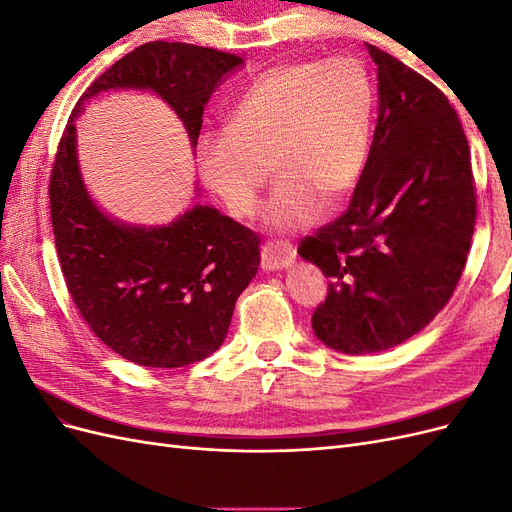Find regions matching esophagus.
I'll return each mask as SVG.
<instances>
[{"instance_id": "obj_1", "label": "esophagus", "mask_w": 512, "mask_h": 512, "mask_svg": "<svg viewBox=\"0 0 512 512\" xmlns=\"http://www.w3.org/2000/svg\"><path fill=\"white\" fill-rule=\"evenodd\" d=\"M294 258H297V252H294V247L288 243H267L262 247L260 252V267L262 271H282L288 269Z\"/></svg>"}]
</instances>
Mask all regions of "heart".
Returning a JSON list of instances; mask_svg holds the SVG:
<instances>
[{
    "label": "heart",
    "instance_id": "obj_1",
    "mask_svg": "<svg viewBox=\"0 0 512 512\" xmlns=\"http://www.w3.org/2000/svg\"><path fill=\"white\" fill-rule=\"evenodd\" d=\"M374 126L376 89L363 64L288 61L245 87L224 130L198 136V177L235 218H250L269 158L277 181L265 222L275 232H297L318 220L324 198L335 203L356 188Z\"/></svg>",
    "mask_w": 512,
    "mask_h": 512
}]
</instances>
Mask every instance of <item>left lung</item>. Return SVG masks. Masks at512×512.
Here are the masks:
<instances>
[{
  "instance_id": "left-lung-1",
  "label": "left lung",
  "mask_w": 512,
  "mask_h": 512,
  "mask_svg": "<svg viewBox=\"0 0 512 512\" xmlns=\"http://www.w3.org/2000/svg\"><path fill=\"white\" fill-rule=\"evenodd\" d=\"M378 123L346 213L299 245L329 277L314 335L344 354L404 344L438 316L466 267L476 196L470 147L442 91L367 44Z\"/></svg>"
}]
</instances>
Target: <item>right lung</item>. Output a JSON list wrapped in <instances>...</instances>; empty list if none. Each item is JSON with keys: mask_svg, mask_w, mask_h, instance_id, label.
Returning a JSON list of instances; mask_svg holds the SVG:
<instances>
[{"mask_svg": "<svg viewBox=\"0 0 512 512\" xmlns=\"http://www.w3.org/2000/svg\"><path fill=\"white\" fill-rule=\"evenodd\" d=\"M241 66L207 46L147 42L91 83L59 141L49 183L59 265L89 329L132 363L170 369L218 350L258 273L260 241L211 205L160 226L111 218L87 192L74 121L102 91L147 89L173 108L196 149L205 104Z\"/></svg>", "mask_w": 512, "mask_h": 512, "instance_id": "1", "label": "right lung"}]
</instances>
